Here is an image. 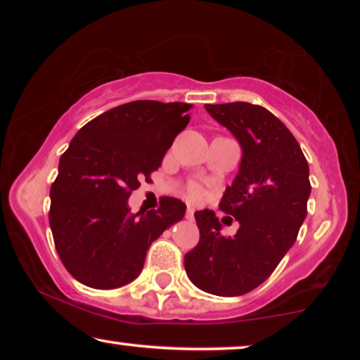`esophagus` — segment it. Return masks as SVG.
<instances>
[{
  "label": "esophagus",
  "instance_id": "1",
  "mask_svg": "<svg viewBox=\"0 0 360 360\" xmlns=\"http://www.w3.org/2000/svg\"><path fill=\"white\" fill-rule=\"evenodd\" d=\"M193 214H195V210L191 208V206H188V208H186V219H193Z\"/></svg>",
  "mask_w": 360,
  "mask_h": 360
}]
</instances>
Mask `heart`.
<instances>
[{"label":"heart","mask_w":360,"mask_h":360,"mask_svg":"<svg viewBox=\"0 0 360 360\" xmlns=\"http://www.w3.org/2000/svg\"><path fill=\"white\" fill-rule=\"evenodd\" d=\"M190 196H191V198H195V200L201 198V196H203V188H201L200 185H191L190 186Z\"/></svg>","instance_id":"obj_1"}]
</instances>
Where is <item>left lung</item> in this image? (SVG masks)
Returning a JSON list of instances; mask_svg holds the SVG:
<instances>
[{"label": "left lung", "mask_w": 360, "mask_h": 360, "mask_svg": "<svg viewBox=\"0 0 360 360\" xmlns=\"http://www.w3.org/2000/svg\"><path fill=\"white\" fill-rule=\"evenodd\" d=\"M239 142L240 164L219 208L239 221L221 236L213 211H196L200 243L185 254V270L200 290L239 297L265 282L297 240L311 193L309 167L287 126L259 105H205Z\"/></svg>", "instance_id": "obj_1"}]
</instances>
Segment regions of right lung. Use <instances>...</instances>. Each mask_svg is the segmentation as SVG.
Returning a JSON list of instances; mask_svg holds the SVG:
<instances>
[{
	"label": "right lung",
	"instance_id": "1",
	"mask_svg": "<svg viewBox=\"0 0 360 360\" xmlns=\"http://www.w3.org/2000/svg\"><path fill=\"white\" fill-rule=\"evenodd\" d=\"M188 103L131 101L86 122L58 162L49 223L58 257L78 282L111 290L139 277L150 244L184 219V201L131 213V191L162 164L188 124Z\"/></svg>",
	"mask_w": 360,
	"mask_h": 360
}]
</instances>
